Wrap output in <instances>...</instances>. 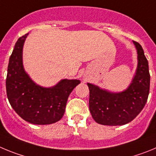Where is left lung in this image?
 <instances>
[{
	"label": "left lung",
	"mask_w": 156,
	"mask_h": 156,
	"mask_svg": "<svg viewBox=\"0 0 156 156\" xmlns=\"http://www.w3.org/2000/svg\"><path fill=\"white\" fill-rule=\"evenodd\" d=\"M134 42L137 50V72L132 83L124 92L111 93L88 83L89 109L92 118L102 125H123L141 113L149 94L148 62L141 45Z\"/></svg>",
	"instance_id": "8db88e82"
}]
</instances>
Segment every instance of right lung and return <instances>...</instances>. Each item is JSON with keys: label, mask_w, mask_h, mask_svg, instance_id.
Instances as JSON below:
<instances>
[{"label": "right lung", "mask_w": 156, "mask_h": 156, "mask_svg": "<svg viewBox=\"0 0 156 156\" xmlns=\"http://www.w3.org/2000/svg\"><path fill=\"white\" fill-rule=\"evenodd\" d=\"M27 35L17 40L10 57L6 78L8 101L14 110L29 123H56L62 118L68 96L80 81L64 79L49 88L36 85L22 65V47Z\"/></svg>", "instance_id": "right-lung-1"}]
</instances>
